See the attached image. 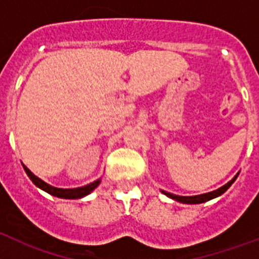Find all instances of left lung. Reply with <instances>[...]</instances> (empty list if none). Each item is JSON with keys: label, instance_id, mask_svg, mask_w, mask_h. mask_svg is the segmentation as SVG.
<instances>
[{"label": "left lung", "instance_id": "obj_1", "mask_svg": "<svg viewBox=\"0 0 259 259\" xmlns=\"http://www.w3.org/2000/svg\"><path fill=\"white\" fill-rule=\"evenodd\" d=\"M239 174L240 172H237L236 175L233 176L232 179H231L227 184H224L223 187H221V188H218V189H215V191H212V192H209V193L197 194V196H178V194L170 193V192H166V191H161V192L163 194H166L167 197L172 198V200L178 201V202L189 203V205H194V203H202V202H206V201L212 200V198H217V197H219V196H222V194H223L224 192L227 191L231 185L233 184V182L237 179Z\"/></svg>", "mask_w": 259, "mask_h": 259}]
</instances>
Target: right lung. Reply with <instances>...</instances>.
Masks as SVG:
<instances>
[{
  "label": "right lung",
  "instance_id": "obj_1",
  "mask_svg": "<svg viewBox=\"0 0 259 259\" xmlns=\"http://www.w3.org/2000/svg\"><path fill=\"white\" fill-rule=\"evenodd\" d=\"M23 168H24V171H26V174L28 175V178L32 180V183H33L36 187H38L40 189L45 191L47 193L52 194L54 197L66 198V200H77V198L85 197V196H88L91 192L95 191L98 185H100V183H101V179H97L93 183H89V184L84 185V187H79V188H57V187H53V185L48 184L44 180H41L40 178H37V176L33 172H31V170H29L27 166H24V164H23Z\"/></svg>",
  "mask_w": 259,
  "mask_h": 259
}]
</instances>
